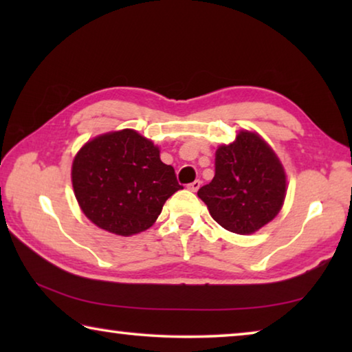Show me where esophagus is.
Listing matches in <instances>:
<instances>
[{
	"label": "esophagus",
	"instance_id": "1",
	"mask_svg": "<svg viewBox=\"0 0 352 352\" xmlns=\"http://www.w3.org/2000/svg\"><path fill=\"white\" fill-rule=\"evenodd\" d=\"M200 184H201V183H200V180H195V182H192V183L189 184L188 189H189V190H192V192H195V190H197V189L200 188Z\"/></svg>",
	"mask_w": 352,
	"mask_h": 352
}]
</instances>
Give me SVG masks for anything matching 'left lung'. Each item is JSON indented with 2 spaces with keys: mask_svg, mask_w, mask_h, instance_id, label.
Returning <instances> with one entry per match:
<instances>
[{
  "mask_svg": "<svg viewBox=\"0 0 352 352\" xmlns=\"http://www.w3.org/2000/svg\"><path fill=\"white\" fill-rule=\"evenodd\" d=\"M285 172L258 133L242 130L216 151V174L199 189L210 214L225 230L252 234L276 217L285 199Z\"/></svg>",
  "mask_w": 352,
  "mask_h": 352,
  "instance_id": "8db88e82",
  "label": "left lung"
}]
</instances>
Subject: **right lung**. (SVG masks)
Instances as JSON below:
<instances>
[{
  "mask_svg": "<svg viewBox=\"0 0 352 352\" xmlns=\"http://www.w3.org/2000/svg\"><path fill=\"white\" fill-rule=\"evenodd\" d=\"M71 180L83 214L118 236L151 228L164 201L183 189L160 148L132 129L88 141L74 157Z\"/></svg>",
  "mask_w": 352,
  "mask_h": 352,
  "instance_id": "obj_1",
  "label": "right lung"
}]
</instances>
